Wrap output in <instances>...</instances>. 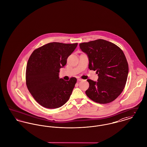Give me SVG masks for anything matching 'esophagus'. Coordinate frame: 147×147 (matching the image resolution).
<instances>
[{"label":"esophagus","mask_w":147,"mask_h":147,"mask_svg":"<svg viewBox=\"0 0 147 147\" xmlns=\"http://www.w3.org/2000/svg\"><path fill=\"white\" fill-rule=\"evenodd\" d=\"M82 80H83L82 79H81V78H78V82H80V81H82Z\"/></svg>","instance_id":"obj_1"}]
</instances>
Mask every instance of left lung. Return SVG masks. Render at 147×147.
Here are the masks:
<instances>
[{
    "label": "left lung",
    "mask_w": 147,
    "mask_h": 147,
    "mask_svg": "<svg viewBox=\"0 0 147 147\" xmlns=\"http://www.w3.org/2000/svg\"><path fill=\"white\" fill-rule=\"evenodd\" d=\"M87 55L90 70H96L98 81L90 79L86 95L99 104H107L115 100L126 85L128 65L123 51L112 42L99 39L79 44Z\"/></svg>",
    "instance_id": "left-lung-1"
}]
</instances>
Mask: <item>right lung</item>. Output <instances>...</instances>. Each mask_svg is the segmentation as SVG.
Wrapping results in <instances>:
<instances>
[{
  "label": "right lung",
  "instance_id": "right-lung-1",
  "mask_svg": "<svg viewBox=\"0 0 147 147\" xmlns=\"http://www.w3.org/2000/svg\"><path fill=\"white\" fill-rule=\"evenodd\" d=\"M78 43L51 42L35 49L28 59L26 82L28 91L43 107L56 109L69 100L77 79L69 81L59 78V69L67 64Z\"/></svg>",
  "mask_w": 147,
  "mask_h": 147
}]
</instances>
